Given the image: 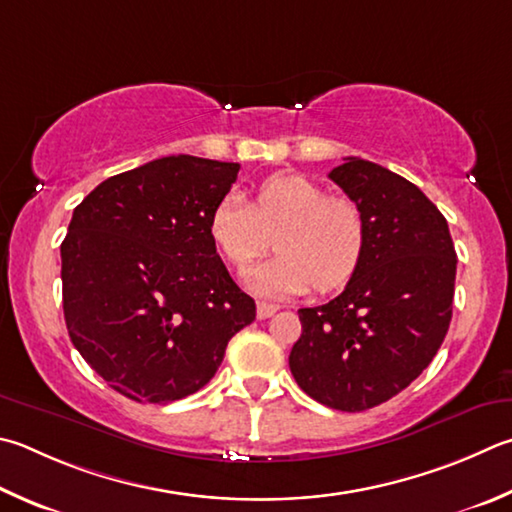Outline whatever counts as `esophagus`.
Segmentation results:
<instances>
[{
    "instance_id": "1",
    "label": "esophagus",
    "mask_w": 512,
    "mask_h": 512,
    "mask_svg": "<svg viewBox=\"0 0 512 512\" xmlns=\"http://www.w3.org/2000/svg\"><path fill=\"white\" fill-rule=\"evenodd\" d=\"M277 311L275 304H268V302H257V318L259 320H266L271 318V315Z\"/></svg>"
}]
</instances>
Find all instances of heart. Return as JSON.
<instances>
[{"instance_id":"heart-1","label":"heart","mask_w":512,"mask_h":512,"mask_svg":"<svg viewBox=\"0 0 512 512\" xmlns=\"http://www.w3.org/2000/svg\"><path fill=\"white\" fill-rule=\"evenodd\" d=\"M208 235L237 271L268 248L277 255L250 268L246 284L262 295L322 293L345 286L365 257L369 228L356 201L329 197L327 190L300 174L268 176L246 203L228 194L210 212Z\"/></svg>"}]
</instances>
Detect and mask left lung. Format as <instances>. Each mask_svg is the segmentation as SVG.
I'll use <instances>...</instances> for the list:
<instances>
[{"label":"left lung","mask_w":512,"mask_h":512,"mask_svg":"<svg viewBox=\"0 0 512 512\" xmlns=\"http://www.w3.org/2000/svg\"><path fill=\"white\" fill-rule=\"evenodd\" d=\"M329 179L365 212L369 241L345 291L297 311L302 336L288 367L313 401L362 412L403 392L439 351L457 253L439 208L403 176L347 156Z\"/></svg>","instance_id":"obj_1"}]
</instances>
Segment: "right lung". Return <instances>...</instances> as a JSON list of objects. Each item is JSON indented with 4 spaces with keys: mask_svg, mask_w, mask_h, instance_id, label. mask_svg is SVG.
<instances>
[{
    "mask_svg": "<svg viewBox=\"0 0 512 512\" xmlns=\"http://www.w3.org/2000/svg\"><path fill=\"white\" fill-rule=\"evenodd\" d=\"M237 172L163 156L109 176L73 210L60 246L64 322L87 365L132 401L199 392L255 320L208 235Z\"/></svg>",
    "mask_w": 512,
    "mask_h": 512,
    "instance_id": "obj_1",
    "label": "right lung"
}]
</instances>
